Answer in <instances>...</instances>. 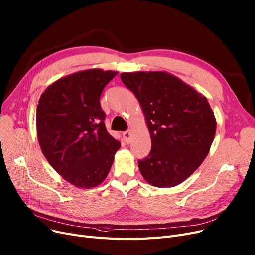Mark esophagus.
<instances>
[{
    "label": "esophagus",
    "instance_id": "obj_1",
    "mask_svg": "<svg viewBox=\"0 0 255 255\" xmlns=\"http://www.w3.org/2000/svg\"><path fill=\"white\" fill-rule=\"evenodd\" d=\"M123 137H124V139H125V141L127 142V143H130L131 142V137H132V133H131V131H125L124 133H123Z\"/></svg>",
    "mask_w": 255,
    "mask_h": 255
}]
</instances>
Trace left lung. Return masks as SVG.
I'll use <instances>...</instances> for the list:
<instances>
[{"mask_svg":"<svg viewBox=\"0 0 255 255\" xmlns=\"http://www.w3.org/2000/svg\"><path fill=\"white\" fill-rule=\"evenodd\" d=\"M137 98L152 149L138 160L143 179L166 188L188 179L203 163L215 137L216 119L207 98L165 71L121 73Z\"/></svg>","mask_w":255,"mask_h":255,"instance_id":"1","label":"left lung"}]
</instances>
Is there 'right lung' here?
<instances>
[{
    "instance_id": "1",
    "label": "right lung",
    "mask_w": 255,
    "mask_h": 255,
    "mask_svg": "<svg viewBox=\"0 0 255 255\" xmlns=\"http://www.w3.org/2000/svg\"><path fill=\"white\" fill-rule=\"evenodd\" d=\"M117 71L89 69L49 85L36 112L41 151L60 176L90 189L109 175L121 143L106 131L100 96Z\"/></svg>"
}]
</instances>
